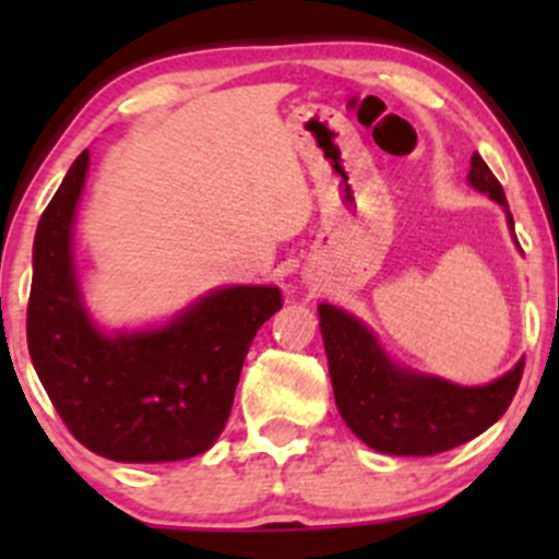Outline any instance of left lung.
<instances>
[{"instance_id":"left-lung-1","label":"left lung","mask_w":559,"mask_h":559,"mask_svg":"<svg viewBox=\"0 0 559 559\" xmlns=\"http://www.w3.org/2000/svg\"><path fill=\"white\" fill-rule=\"evenodd\" d=\"M467 183L503 207L514 235L503 186L478 154L471 156ZM319 330L343 421L359 441L384 454L430 456L473 441L506 414L522 379L524 359L481 386L411 370L389 357L362 319L330 302L319 306Z\"/></svg>"}]
</instances>
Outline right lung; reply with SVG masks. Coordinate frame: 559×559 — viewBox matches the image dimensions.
Instances as JSON below:
<instances>
[{
  "instance_id": "obj_1",
  "label": "right lung",
  "mask_w": 559,
  "mask_h": 559,
  "mask_svg": "<svg viewBox=\"0 0 559 559\" xmlns=\"http://www.w3.org/2000/svg\"><path fill=\"white\" fill-rule=\"evenodd\" d=\"M88 151L37 224L26 311L29 357L72 436L116 462H175L216 443L278 286H222L167 324L107 332L88 313L72 251Z\"/></svg>"
}]
</instances>
